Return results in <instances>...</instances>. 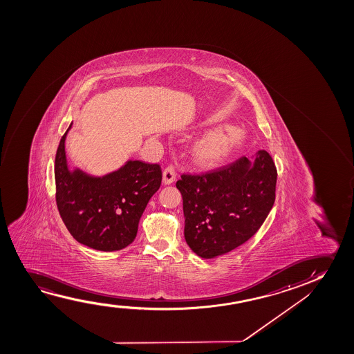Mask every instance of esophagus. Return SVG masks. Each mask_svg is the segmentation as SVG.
Wrapping results in <instances>:
<instances>
[{"label":"esophagus","mask_w":354,"mask_h":354,"mask_svg":"<svg viewBox=\"0 0 354 354\" xmlns=\"http://www.w3.org/2000/svg\"><path fill=\"white\" fill-rule=\"evenodd\" d=\"M175 169L173 165H167L163 170V184L170 185L175 181Z\"/></svg>","instance_id":"obj_1"}]
</instances>
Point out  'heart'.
<instances>
[{
    "label": "heart",
    "instance_id": "heart-1",
    "mask_svg": "<svg viewBox=\"0 0 354 354\" xmlns=\"http://www.w3.org/2000/svg\"><path fill=\"white\" fill-rule=\"evenodd\" d=\"M241 131L233 128H223L212 131L196 145L194 153L202 162H215L223 157L242 142Z\"/></svg>",
    "mask_w": 354,
    "mask_h": 354
}]
</instances>
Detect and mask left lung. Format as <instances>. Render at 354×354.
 I'll return each instance as SVG.
<instances>
[{"instance_id":"8db88e82","label":"left lung","mask_w":354,"mask_h":354,"mask_svg":"<svg viewBox=\"0 0 354 354\" xmlns=\"http://www.w3.org/2000/svg\"><path fill=\"white\" fill-rule=\"evenodd\" d=\"M276 184V165L265 150L252 160L241 157L203 174L181 175L176 187L192 252L213 259L250 239L271 212Z\"/></svg>"}]
</instances>
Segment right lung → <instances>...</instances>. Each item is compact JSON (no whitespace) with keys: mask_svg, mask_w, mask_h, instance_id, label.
Wrapping results in <instances>:
<instances>
[{"mask_svg":"<svg viewBox=\"0 0 354 354\" xmlns=\"http://www.w3.org/2000/svg\"><path fill=\"white\" fill-rule=\"evenodd\" d=\"M62 136L55 155V201L65 226L78 243L115 252L129 245L151 197L160 189L158 165L128 160L122 168L100 178L68 169L65 139Z\"/></svg>","mask_w":354,"mask_h":354,"instance_id":"right-lung-1","label":"right lung"}]
</instances>
